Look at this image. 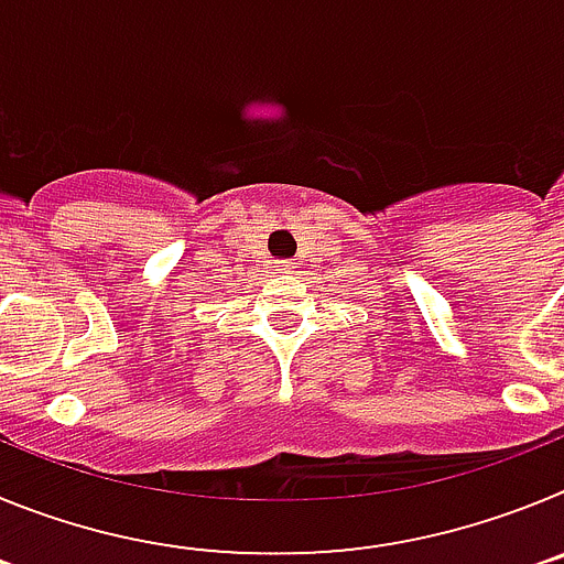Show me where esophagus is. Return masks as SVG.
I'll return each mask as SVG.
<instances>
[{"instance_id": "1", "label": "esophagus", "mask_w": 564, "mask_h": 564, "mask_svg": "<svg viewBox=\"0 0 564 564\" xmlns=\"http://www.w3.org/2000/svg\"><path fill=\"white\" fill-rule=\"evenodd\" d=\"M291 268H293V262H288V259H282V262H279V265H276V271H279V273H288V271H291Z\"/></svg>"}]
</instances>
